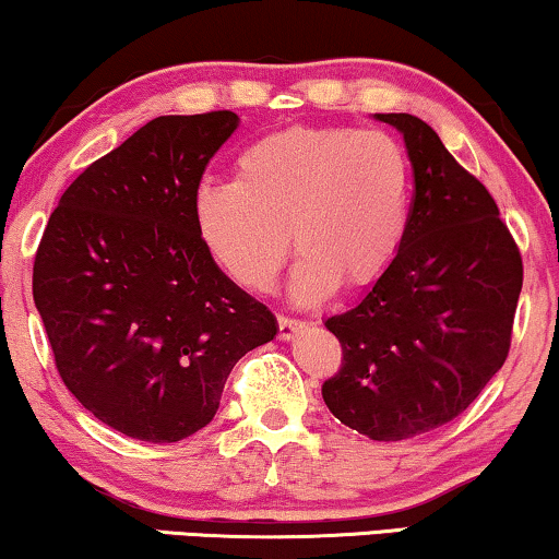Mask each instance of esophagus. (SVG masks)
I'll list each match as a JSON object with an SVG mask.
<instances>
[{
	"instance_id": "esophagus-1",
	"label": "esophagus",
	"mask_w": 559,
	"mask_h": 559,
	"mask_svg": "<svg viewBox=\"0 0 559 559\" xmlns=\"http://www.w3.org/2000/svg\"><path fill=\"white\" fill-rule=\"evenodd\" d=\"M302 328H305V322L287 318V314H280V340H289V337H295Z\"/></svg>"
}]
</instances>
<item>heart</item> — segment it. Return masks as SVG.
I'll return each mask as SVG.
<instances>
[{
    "instance_id": "1",
    "label": "heart",
    "mask_w": 559,
    "mask_h": 559,
    "mask_svg": "<svg viewBox=\"0 0 559 559\" xmlns=\"http://www.w3.org/2000/svg\"><path fill=\"white\" fill-rule=\"evenodd\" d=\"M191 212L214 262L254 293L274 287L293 241V293L314 302L337 282L370 285L393 262L408 222V160L380 131L287 128L245 148L234 181H199Z\"/></svg>"
}]
</instances>
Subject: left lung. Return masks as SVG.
I'll use <instances>...</instances> for the list:
<instances>
[{
    "label": "left lung",
    "mask_w": 559,
    "mask_h": 559,
    "mask_svg": "<svg viewBox=\"0 0 559 559\" xmlns=\"http://www.w3.org/2000/svg\"><path fill=\"white\" fill-rule=\"evenodd\" d=\"M403 135L414 206L385 272L325 320L343 366L322 383L330 414L373 441H403L472 406L504 366L522 257L491 193L428 123L376 112Z\"/></svg>",
    "instance_id": "1"
}]
</instances>
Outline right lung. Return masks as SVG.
I'll return each mask as SVG.
<instances>
[{
  "label": "right lung",
  "mask_w": 559,
  "mask_h": 559,
  "mask_svg": "<svg viewBox=\"0 0 559 559\" xmlns=\"http://www.w3.org/2000/svg\"><path fill=\"white\" fill-rule=\"evenodd\" d=\"M237 128L231 110L153 118L68 186L39 241L32 295L60 378L131 439L204 428L237 360L280 330L193 224V189Z\"/></svg>",
  "instance_id": "right-lung-1"
}]
</instances>
